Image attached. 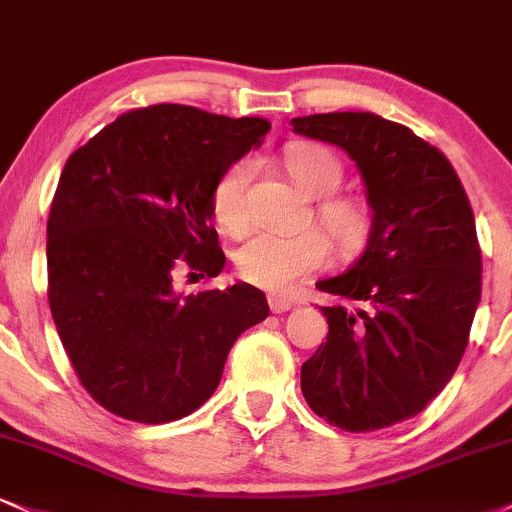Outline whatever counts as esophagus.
<instances>
[{
    "label": "esophagus",
    "mask_w": 512,
    "mask_h": 512,
    "mask_svg": "<svg viewBox=\"0 0 512 512\" xmlns=\"http://www.w3.org/2000/svg\"><path fill=\"white\" fill-rule=\"evenodd\" d=\"M269 307H272V312L276 315H281V312H288L293 307V300L286 298V295H279V293H272L269 295Z\"/></svg>",
    "instance_id": "34e87169"
}]
</instances>
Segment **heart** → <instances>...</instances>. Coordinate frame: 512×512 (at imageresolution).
<instances>
[{"instance_id":"1","label":"heart","mask_w":512,"mask_h":512,"mask_svg":"<svg viewBox=\"0 0 512 512\" xmlns=\"http://www.w3.org/2000/svg\"><path fill=\"white\" fill-rule=\"evenodd\" d=\"M286 166L293 181L307 195H326L341 183V164L322 145H293L286 152ZM255 174V162L248 157L233 162L217 178L212 190V212L221 229L243 231L250 224L248 188ZM319 221L338 248H355L367 231V209L355 197H326L317 207ZM329 243L317 229L274 231L262 229L245 240L236 252V264L245 279L257 286L286 288L300 276L324 262Z\"/></svg>"}]
</instances>
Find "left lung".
<instances>
[{
  "label": "left lung",
  "instance_id": "8db88e82",
  "mask_svg": "<svg viewBox=\"0 0 512 512\" xmlns=\"http://www.w3.org/2000/svg\"><path fill=\"white\" fill-rule=\"evenodd\" d=\"M360 169L372 229L348 272L317 281L329 336L300 369L312 410L346 432L410 420L460 365L482 298V252L458 174L410 128L372 112L291 119Z\"/></svg>",
  "mask_w": 512,
  "mask_h": 512
}]
</instances>
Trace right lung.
Masks as SVG:
<instances>
[{"label":"right lung","instance_id":"1","mask_svg":"<svg viewBox=\"0 0 512 512\" xmlns=\"http://www.w3.org/2000/svg\"><path fill=\"white\" fill-rule=\"evenodd\" d=\"M269 128L152 104L66 159L47 219L49 310L80 384L114 415L162 424L195 412L236 338L267 319L250 283L183 295L174 276L221 274L214 183Z\"/></svg>","mask_w":512,"mask_h":512}]
</instances>
